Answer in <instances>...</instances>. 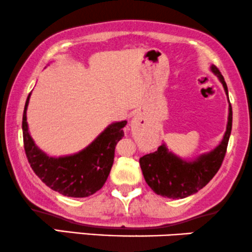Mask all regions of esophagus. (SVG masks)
Listing matches in <instances>:
<instances>
[{"label":"esophagus","mask_w":252,"mask_h":252,"mask_svg":"<svg viewBox=\"0 0 252 252\" xmlns=\"http://www.w3.org/2000/svg\"><path fill=\"white\" fill-rule=\"evenodd\" d=\"M135 117H139V116H138V115H136V116H135Z\"/></svg>","instance_id":"34e87169"}]
</instances>
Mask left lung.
<instances>
[{
  "label": "left lung",
  "instance_id": "left-lung-1",
  "mask_svg": "<svg viewBox=\"0 0 252 252\" xmlns=\"http://www.w3.org/2000/svg\"><path fill=\"white\" fill-rule=\"evenodd\" d=\"M210 69L223 84L224 92L228 95V87L220 71L215 65H211ZM231 128L232 108L229 101L226 131L215 149L202 154L195 159L187 160L169 151L163 143L155 153L141 157L139 165L148 186L157 195L172 199L186 198L196 193L207 186L220 170L228 148Z\"/></svg>",
  "mask_w": 252,
  "mask_h": 252
}]
</instances>
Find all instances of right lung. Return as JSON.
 Returning <instances> with one entry per match:
<instances>
[{
  "mask_svg": "<svg viewBox=\"0 0 252 252\" xmlns=\"http://www.w3.org/2000/svg\"><path fill=\"white\" fill-rule=\"evenodd\" d=\"M30 94L24 105L22 130L24 150L32 170L45 186L64 196L88 197L98 191L110 174L115 147L124 136L126 121L111 123L80 153L50 157L39 149L29 134L27 108Z\"/></svg>",
  "mask_w": 252,
  "mask_h": 252,
  "instance_id": "obj_1",
  "label": "right lung"
}]
</instances>
